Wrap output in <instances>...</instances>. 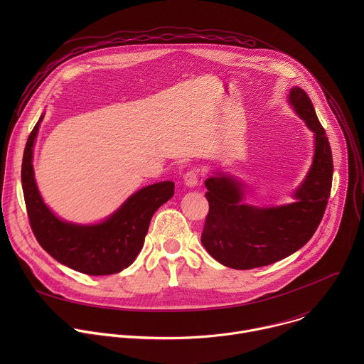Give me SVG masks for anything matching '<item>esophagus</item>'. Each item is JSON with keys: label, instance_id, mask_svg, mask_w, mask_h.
Returning <instances> with one entry per match:
<instances>
[{"label": "esophagus", "instance_id": "1", "mask_svg": "<svg viewBox=\"0 0 364 364\" xmlns=\"http://www.w3.org/2000/svg\"><path fill=\"white\" fill-rule=\"evenodd\" d=\"M198 177H200V174H198V170H190V171H187L186 174H184V184L187 186V187H196L197 184H198Z\"/></svg>", "mask_w": 364, "mask_h": 364}]
</instances>
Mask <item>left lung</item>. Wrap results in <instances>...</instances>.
<instances>
[{"instance_id":"left-lung-1","label":"left lung","mask_w":364,"mask_h":364,"mask_svg":"<svg viewBox=\"0 0 364 364\" xmlns=\"http://www.w3.org/2000/svg\"><path fill=\"white\" fill-rule=\"evenodd\" d=\"M289 103L314 132L313 166L295 190V201L279 207L243 204V184L219 174L204 181L209 213L201 243L218 262L233 269L271 265L301 249L316 233L328 203L333 183V155L328 138L301 87H292Z\"/></svg>"}]
</instances>
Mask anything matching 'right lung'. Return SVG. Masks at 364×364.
I'll list each match as a JSON object with an SVG mask.
<instances>
[{
    "label": "right lung",
    "mask_w": 364,
    "mask_h": 364,
    "mask_svg": "<svg viewBox=\"0 0 364 364\" xmlns=\"http://www.w3.org/2000/svg\"><path fill=\"white\" fill-rule=\"evenodd\" d=\"M43 115L28 135L21 184L31 230L40 246L58 262L86 275H111L128 268L144 246L152 215L174 194L173 181L146 186L132 194L107 220L75 225L60 220L44 204L34 180L33 146Z\"/></svg>",
    "instance_id": "right-lung-1"
}]
</instances>
